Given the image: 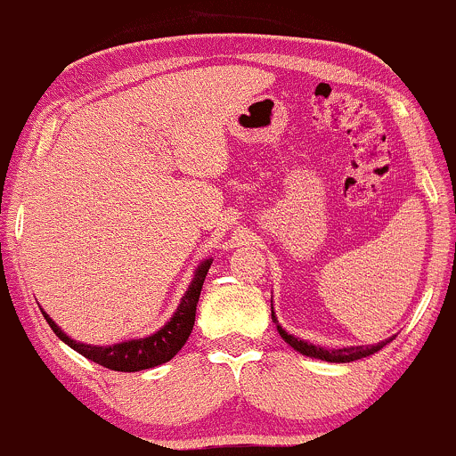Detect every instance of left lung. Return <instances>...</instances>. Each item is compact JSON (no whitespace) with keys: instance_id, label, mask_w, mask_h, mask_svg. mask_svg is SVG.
<instances>
[{"instance_id":"8db88e82","label":"left lung","mask_w":456,"mask_h":456,"mask_svg":"<svg viewBox=\"0 0 456 456\" xmlns=\"http://www.w3.org/2000/svg\"><path fill=\"white\" fill-rule=\"evenodd\" d=\"M272 320H273V324H278L276 315H273V308H272ZM278 332H281L282 339H285L287 344L293 347V350L300 352V354L313 356V359L330 361V363H350V361L365 359V356L374 354V352H379L380 347H385L391 339H394V337H389V339L380 341V344H376V346H356V347L352 346V347H341V350H324V347L306 344V341H302V339H297V337L289 335V332L282 326H278Z\"/></svg>"}]
</instances>
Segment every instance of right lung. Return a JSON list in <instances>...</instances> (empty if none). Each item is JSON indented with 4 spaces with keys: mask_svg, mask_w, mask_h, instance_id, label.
<instances>
[{
    "mask_svg": "<svg viewBox=\"0 0 456 456\" xmlns=\"http://www.w3.org/2000/svg\"><path fill=\"white\" fill-rule=\"evenodd\" d=\"M208 267L210 261H204L202 265L198 267L193 282H191L187 293L183 296V302H180L174 317H171L159 332H154L151 337H145V339H132L115 346L77 344V341H73L71 337H67L61 328L53 324L52 317L47 315L45 311H43V317H45L52 330L56 332V337H61L67 346L73 347L76 352H80L86 359H91L93 363L109 367V370L115 371L150 370V367L167 363V361H171L178 354L180 347L187 344L195 324V306H198L200 293H202V285L204 278H207L208 273Z\"/></svg>",
    "mask_w": 456,
    "mask_h": 456,
    "instance_id": "add662e5",
    "label": "right lung"
}]
</instances>
